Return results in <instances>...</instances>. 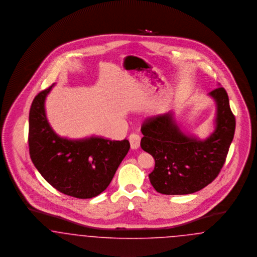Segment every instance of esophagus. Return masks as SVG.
I'll use <instances>...</instances> for the list:
<instances>
[{
	"mask_svg": "<svg viewBox=\"0 0 257 257\" xmlns=\"http://www.w3.org/2000/svg\"><path fill=\"white\" fill-rule=\"evenodd\" d=\"M130 143H131V148L133 150H136L140 147V141H141V137L138 134H132L128 137Z\"/></svg>",
	"mask_w": 257,
	"mask_h": 257,
	"instance_id": "esophagus-1",
	"label": "esophagus"
}]
</instances>
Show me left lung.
Returning a JSON list of instances; mask_svg holds the SVG:
<instances>
[{
    "instance_id": "1",
    "label": "left lung",
    "mask_w": 257,
    "mask_h": 257,
    "mask_svg": "<svg viewBox=\"0 0 257 257\" xmlns=\"http://www.w3.org/2000/svg\"><path fill=\"white\" fill-rule=\"evenodd\" d=\"M209 95L217 104L215 131L204 141L179 130L171 113L147 118L142 123L141 148L156 166L149 175L152 185L165 195H186L204 188L221 172L235 132V116L223 87Z\"/></svg>"
}]
</instances>
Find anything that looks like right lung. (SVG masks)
Returning a JSON list of instances; mask_svg holds the SVG:
<instances>
[{
	"label": "right lung",
	"mask_w": 257,
	"mask_h": 257,
	"mask_svg": "<svg viewBox=\"0 0 257 257\" xmlns=\"http://www.w3.org/2000/svg\"><path fill=\"white\" fill-rule=\"evenodd\" d=\"M39 92L29 118V148L32 161L41 176L59 192L78 199H91L107 188L126 156L128 140L100 137L68 140L57 136L45 113L47 94Z\"/></svg>",
	"instance_id": "add662e5"
}]
</instances>
